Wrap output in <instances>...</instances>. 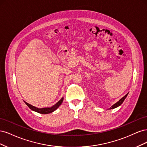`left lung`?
Returning <instances> with one entry per match:
<instances>
[{
	"label": "left lung",
	"mask_w": 147,
	"mask_h": 147,
	"mask_svg": "<svg viewBox=\"0 0 147 147\" xmlns=\"http://www.w3.org/2000/svg\"><path fill=\"white\" fill-rule=\"evenodd\" d=\"M127 94H128V93H127V94H126L125 96H124L123 97H122V98H121V99H120L118 102H117V103H115L114 105H113L112 107H111L110 108V109H115V108H117V107H118V106L121 105L122 104L123 102H124V99H125L126 98V97H127Z\"/></svg>",
	"instance_id": "8db88e82"
}]
</instances>
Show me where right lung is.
Wrapping results in <instances>:
<instances>
[{"mask_svg": "<svg viewBox=\"0 0 147 147\" xmlns=\"http://www.w3.org/2000/svg\"><path fill=\"white\" fill-rule=\"evenodd\" d=\"M63 101V98H62L58 102H57V103L55 105H53L52 107H50V108H42V109L37 108V107H35L27 103V102H25V101H24V102L26 103V104L27 105L31 110L35 111V112H37L38 113H42V114H47V113H50L53 112H54L55 110H56L61 105V104H62Z\"/></svg>", "mask_w": 147, "mask_h": 147, "instance_id": "obj_1", "label": "right lung"}]
</instances>
